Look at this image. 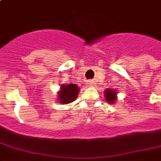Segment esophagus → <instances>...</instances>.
Listing matches in <instances>:
<instances>
[{
    "mask_svg": "<svg viewBox=\"0 0 161 161\" xmlns=\"http://www.w3.org/2000/svg\"><path fill=\"white\" fill-rule=\"evenodd\" d=\"M94 84H95V83H93V82H90V83H89V85H94Z\"/></svg>",
    "mask_w": 161,
    "mask_h": 161,
    "instance_id": "1",
    "label": "esophagus"
}]
</instances>
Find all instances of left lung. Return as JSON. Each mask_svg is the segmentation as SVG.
I'll return each instance as SVG.
<instances>
[{
  "label": "left lung",
  "instance_id": "left-lung-1",
  "mask_svg": "<svg viewBox=\"0 0 161 161\" xmlns=\"http://www.w3.org/2000/svg\"><path fill=\"white\" fill-rule=\"evenodd\" d=\"M104 96H105V99L108 103H114V102L117 99V92L113 90L112 88L109 89H106L104 91Z\"/></svg>",
  "mask_w": 161,
  "mask_h": 161
}]
</instances>
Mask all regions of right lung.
I'll return each instance as SVG.
<instances>
[{
    "label": "right lung",
    "instance_id": "add662e5",
    "mask_svg": "<svg viewBox=\"0 0 161 161\" xmlns=\"http://www.w3.org/2000/svg\"><path fill=\"white\" fill-rule=\"evenodd\" d=\"M79 88L76 84L70 83V84H62L61 89L58 92V100L60 103L67 104L70 103L75 100L78 97Z\"/></svg>",
    "mask_w": 161,
    "mask_h": 161
}]
</instances>
